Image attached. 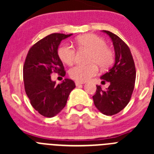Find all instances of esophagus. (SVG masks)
Instances as JSON below:
<instances>
[{
    "label": "esophagus",
    "instance_id": "esophagus-1",
    "mask_svg": "<svg viewBox=\"0 0 154 154\" xmlns=\"http://www.w3.org/2000/svg\"><path fill=\"white\" fill-rule=\"evenodd\" d=\"M84 84V82H75V85L76 86H79L80 85H82Z\"/></svg>",
    "mask_w": 154,
    "mask_h": 154
}]
</instances>
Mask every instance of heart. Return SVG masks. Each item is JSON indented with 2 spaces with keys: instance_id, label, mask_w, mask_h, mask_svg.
I'll return each instance as SVG.
<instances>
[{
  "instance_id": "heart-1",
  "label": "heart",
  "mask_w": 154,
  "mask_h": 154,
  "mask_svg": "<svg viewBox=\"0 0 154 154\" xmlns=\"http://www.w3.org/2000/svg\"><path fill=\"white\" fill-rule=\"evenodd\" d=\"M76 45L79 50L89 51V65H77L69 70V76L77 82H85L97 75L98 65L106 69L114 62L113 51L106 46L104 39L93 34L82 35L76 39ZM58 55L62 62L71 65L74 63L76 51L69 44H62L58 49Z\"/></svg>"
}]
</instances>
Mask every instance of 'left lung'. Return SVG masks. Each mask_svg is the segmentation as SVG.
<instances>
[{"label": "left lung", "mask_w": 154, "mask_h": 154, "mask_svg": "<svg viewBox=\"0 0 154 154\" xmlns=\"http://www.w3.org/2000/svg\"><path fill=\"white\" fill-rule=\"evenodd\" d=\"M111 38L115 49V64L101 76L102 83L109 82L108 89H102L96 85V94L92 96L96 108L106 116L119 112L131 99L136 80V68L130 48L115 34L103 30Z\"/></svg>", "instance_id": "left-lung-1"}]
</instances>
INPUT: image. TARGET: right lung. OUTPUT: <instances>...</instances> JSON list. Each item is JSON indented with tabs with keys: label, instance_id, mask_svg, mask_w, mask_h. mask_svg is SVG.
I'll use <instances>...</instances> for the list:
<instances>
[{
	"label": "right lung",
	"instance_id": "add662e5",
	"mask_svg": "<svg viewBox=\"0 0 154 154\" xmlns=\"http://www.w3.org/2000/svg\"><path fill=\"white\" fill-rule=\"evenodd\" d=\"M72 35L53 33L45 37L30 48L25 58L23 67L25 92L33 108L45 117H53L63 109L75 87L69 79L58 85L51 79L53 72L65 75L58 48L63 39Z\"/></svg>",
	"mask_w": 154,
	"mask_h": 154
}]
</instances>
